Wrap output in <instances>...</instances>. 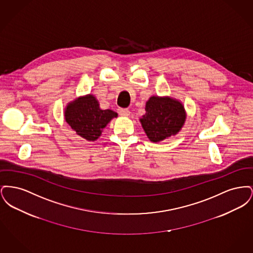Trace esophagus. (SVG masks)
<instances>
[{
    "instance_id": "1",
    "label": "esophagus",
    "mask_w": 253,
    "mask_h": 253,
    "mask_svg": "<svg viewBox=\"0 0 253 253\" xmlns=\"http://www.w3.org/2000/svg\"><path fill=\"white\" fill-rule=\"evenodd\" d=\"M118 112L122 117H128L130 115V111L128 109L119 108L118 109Z\"/></svg>"
}]
</instances>
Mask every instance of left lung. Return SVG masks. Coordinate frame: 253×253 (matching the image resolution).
<instances>
[{
    "label": "left lung",
    "mask_w": 253,
    "mask_h": 253,
    "mask_svg": "<svg viewBox=\"0 0 253 253\" xmlns=\"http://www.w3.org/2000/svg\"><path fill=\"white\" fill-rule=\"evenodd\" d=\"M146 114L140 122L149 139L159 142L179 132L186 114L178 100L152 96L146 103Z\"/></svg>",
    "instance_id": "1"
}]
</instances>
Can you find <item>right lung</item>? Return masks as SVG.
<instances>
[{
    "label": "right lung",
    "mask_w": 253,
    "mask_h": 253,
    "mask_svg": "<svg viewBox=\"0 0 253 253\" xmlns=\"http://www.w3.org/2000/svg\"><path fill=\"white\" fill-rule=\"evenodd\" d=\"M65 121L74 131L85 139L94 141L101 134L110 121L118 117L112 110H101L92 95L79 97L70 103L64 113Z\"/></svg>",
    "instance_id": "obj_1"
}]
</instances>
